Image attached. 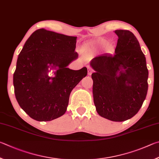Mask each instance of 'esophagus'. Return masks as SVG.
Returning <instances> with one entry per match:
<instances>
[{
  "instance_id": "34e87169",
  "label": "esophagus",
  "mask_w": 159,
  "mask_h": 159,
  "mask_svg": "<svg viewBox=\"0 0 159 159\" xmlns=\"http://www.w3.org/2000/svg\"><path fill=\"white\" fill-rule=\"evenodd\" d=\"M87 69H88V75H91V74H92V72H93V70L91 69V68H90V67H88Z\"/></svg>"
}]
</instances>
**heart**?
I'll list each match as a JSON object with an SVG mask.
<instances>
[{
  "label": "heart",
  "instance_id": "heart-1",
  "mask_svg": "<svg viewBox=\"0 0 159 159\" xmlns=\"http://www.w3.org/2000/svg\"><path fill=\"white\" fill-rule=\"evenodd\" d=\"M105 47V51L107 53H112L115 49V47L112 44L109 43L108 40L103 38H100L98 40L91 42L88 44L87 49L91 52H96Z\"/></svg>",
  "mask_w": 159,
  "mask_h": 159
}]
</instances>
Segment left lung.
Listing matches in <instances>:
<instances>
[{
  "label": "left lung",
  "mask_w": 159,
  "mask_h": 159,
  "mask_svg": "<svg viewBox=\"0 0 159 159\" xmlns=\"http://www.w3.org/2000/svg\"><path fill=\"white\" fill-rule=\"evenodd\" d=\"M118 36L115 55L93 58L90 65L96 72L93 102L102 117L113 121L132 118L143 105L148 90L146 58L132 32L116 30Z\"/></svg>",
  "instance_id": "left-lung-1"
}]
</instances>
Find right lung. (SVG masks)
<instances>
[{"label": "right lung", "instance_id": "1", "mask_svg": "<svg viewBox=\"0 0 159 159\" xmlns=\"http://www.w3.org/2000/svg\"><path fill=\"white\" fill-rule=\"evenodd\" d=\"M76 40L40 29L25 43L18 56L13 84L19 106L30 118L49 121L66 112L72 90L87 75L86 67L78 70L67 68L78 57ZM52 69L56 71L49 77Z\"/></svg>", "mask_w": 159, "mask_h": 159}]
</instances>
